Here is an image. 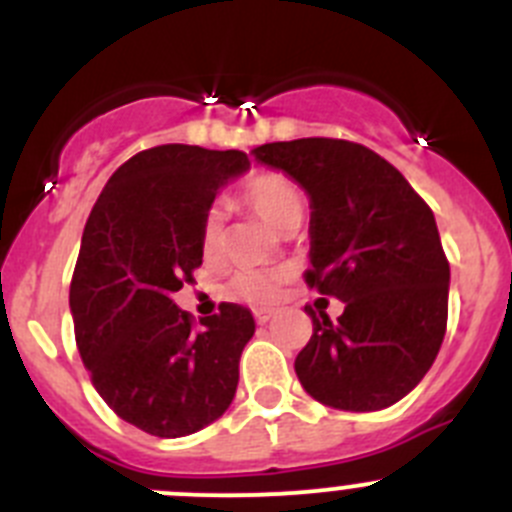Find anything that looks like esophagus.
I'll use <instances>...</instances> for the list:
<instances>
[{"mask_svg": "<svg viewBox=\"0 0 512 512\" xmlns=\"http://www.w3.org/2000/svg\"><path fill=\"white\" fill-rule=\"evenodd\" d=\"M255 321L260 323V326H265V323L272 321V313L270 310H255Z\"/></svg>", "mask_w": 512, "mask_h": 512, "instance_id": "34e87169", "label": "esophagus"}]
</instances>
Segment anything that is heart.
Wrapping results in <instances>:
<instances>
[{
  "mask_svg": "<svg viewBox=\"0 0 512 512\" xmlns=\"http://www.w3.org/2000/svg\"><path fill=\"white\" fill-rule=\"evenodd\" d=\"M240 197L257 217L265 219L278 232H293L303 222V189L288 174L260 171V174H255L242 186ZM199 242H202L204 257H214L222 250L224 229L217 209H209L204 214L202 229H199ZM283 283L285 272L280 270H242L229 283V295L237 300H245L250 305H272L280 298Z\"/></svg>",
  "mask_w": 512,
  "mask_h": 512,
  "instance_id": "obj_1",
  "label": "heart"
}]
</instances>
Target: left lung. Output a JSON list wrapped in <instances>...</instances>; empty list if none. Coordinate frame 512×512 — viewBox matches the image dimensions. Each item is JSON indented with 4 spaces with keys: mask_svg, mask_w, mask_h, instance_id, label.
I'll return each mask as SVG.
<instances>
[{
    "mask_svg": "<svg viewBox=\"0 0 512 512\" xmlns=\"http://www.w3.org/2000/svg\"><path fill=\"white\" fill-rule=\"evenodd\" d=\"M252 156L310 194L305 283L346 305L338 321L305 305L313 336L295 358L300 384L333 409L391 407L424 379L447 331L450 262L432 209L361 143L298 138Z\"/></svg>",
    "mask_w": 512,
    "mask_h": 512,
    "instance_id": "8db88e82",
    "label": "left lung"
}]
</instances>
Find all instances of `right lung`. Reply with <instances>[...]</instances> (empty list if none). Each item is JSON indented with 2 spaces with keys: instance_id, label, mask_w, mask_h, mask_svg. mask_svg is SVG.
Segmentation results:
<instances>
[{
  "instance_id": "obj_1",
  "label": "right lung",
  "mask_w": 512,
  "mask_h": 512,
  "mask_svg": "<svg viewBox=\"0 0 512 512\" xmlns=\"http://www.w3.org/2000/svg\"><path fill=\"white\" fill-rule=\"evenodd\" d=\"M247 166L242 151L146 148L113 171L85 222L70 283L75 343L105 404L154 437L199 432L237 391L250 310L222 303L197 326L171 295L202 265L214 194Z\"/></svg>"
}]
</instances>
